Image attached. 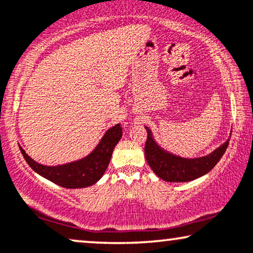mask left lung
I'll return each mask as SVG.
<instances>
[{
	"label": "left lung",
	"instance_id": "1",
	"mask_svg": "<svg viewBox=\"0 0 253 253\" xmlns=\"http://www.w3.org/2000/svg\"><path fill=\"white\" fill-rule=\"evenodd\" d=\"M145 128L147 130V141L145 145L146 160L160 179L169 182L192 181L209 173L221 159L229 146L230 139H227L208 156L182 158L164 150L154 140L152 130L146 126Z\"/></svg>",
	"mask_w": 253,
	"mask_h": 253
}]
</instances>
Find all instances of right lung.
Here are the masks:
<instances>
[{"instance_id":"add662e5","label":"right lung","mask_w":253,"mask_h":253,"mask_svg":"<svg viewBox=\"0 0 253 253\" xmlns=\"http://www.w3.org/2000/svg\"><path fill=\"white\" fill-rule=\"evenodd\" d=\"M121 136H123V128L120 127V124H118L107 129L96 147L88 156L77 161L57 166H45L36 163L21 146L20 150L27 164L38 174L53 181L59 186L66 188H84L92 186L101 179L111 161L114 147Z\"/></svg>"}]
</instances>
